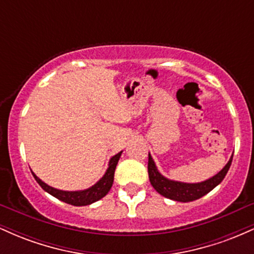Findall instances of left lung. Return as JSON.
<instances>
[{"instance_id": "left-lung-1", "label": "left lung", "mask_w": 254, "mask_h": 254, "mask_svg": "<svg viewBox=\"0 0 254 254\" xmlns=\"http://www.w3.org/2000/svg\"><path fill=\"white\" fill-rule=\"evenodd\" d=\"M232 160L233 155L230 156L229 161L227 162L222 170L218 172L217 174H215L214 177L204 180V182L184 183L178 182V180L168 179V178L162 176L159 170H157L155 161H154L149 153V159H148V174H149L151 186L161 196L170 198L172 200H177V202H192V200L199 199L200 197L205 196L206 193L214 190L218 184H221V182L224 179V177H226L230 165H232Z\"/></svg>"}]
</instances>
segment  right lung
Here are the masks:
<instances>
[{"label":"right lung","instance_id":"right-lung-1","mask_svg":"<svg viewBox=\"0 0 254 254\" xmlns=\"http://www.w3.org/2000/svg\"><path fill=\"white\" fill-rule=\"evenodd\" d=\"M122 153H123V150L119 151L118 154H116V155L111 157L109 161V167H107L104 176L101 177L94 185H92L88 189H84V190L64 191L60 190V189H55L52 188V186L48 185L46 183H44L40 178H38L36 174H34L33 171L31 172L32 174H33L34 179L37 180V183L42 186L43 190L48 192V193H50L51 196L56 197L57 199L62 200L64 203L71 204V205L75 206L89 205V204L97 202V200L101 199V198L109 193L111 188H112L113 178H115V171L116 167H117L119 159H121Z\"/></svg>","mask_w":254,"mask_h":254}]
</instances>
